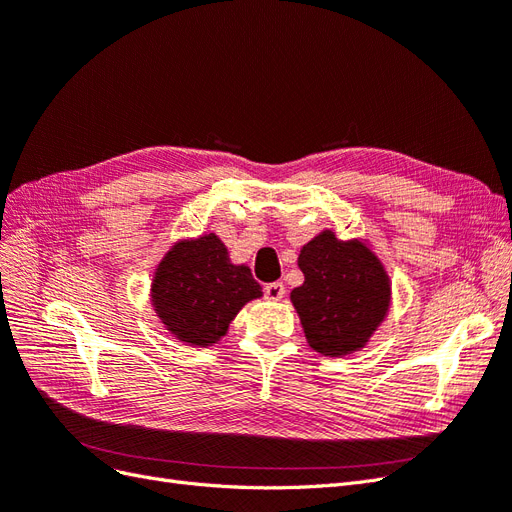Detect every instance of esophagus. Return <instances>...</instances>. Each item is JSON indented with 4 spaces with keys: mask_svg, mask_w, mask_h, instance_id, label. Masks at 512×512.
Returning <instances> with one entry per match:
<instances>
[{
    "mask_svg": "<svg viewBox=\"0 0 512 512\" xmlns=\"http://www.w3.org/2000/svg\"><path fill=\"white\" fill-rule=\"evenodd\" d=\"M284 294H286V288H284L282 282H271V284L265 286V297L269 301H280Z\"/></svg>",
    "mask_w": 512,
    "mask_h": 512,
    "instance_id": "esophagus-1",
    "label": "esophagus"
}]
</instances>
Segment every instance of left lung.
Listing matches in <instances>:
<instances>
[{
    "label": "left lung",
    "mask_w": 512,
    "mask_h": 512,
    "mask_svg": "<svg viewBox=\"0 0 512 512\" xmlns=\"http://www.w3.org/2000/svg\"><path fill=\"white\" fill-rule=\"evenodd\" d=\"M305 282L290 292L307 344L324 356L365 348L386 318L391 280L380 258L361 239L342 241L322 230L301 247Z\"/></svg>",
    "instance_id": "left-lung-1"
}]
</instances>
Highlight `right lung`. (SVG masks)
<instances>
[{"label":"right lung","mask_w":512,"mask_h":512,"mask_svg":"<svg viewBox=\"0 0 512 512\" xmlns=\"http://www.w3.org/2000/svg\"><path fill=\"white\" fill-rule=\"evenodd\" d=\"M258 297L262 288L250 267L232 265L213 232L170 247L151 282V303L166 331L198 348L220 342L239 309Z\"/></svg>","instance_id":"add662e5"}]
</instances>
